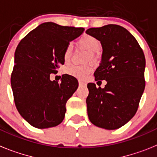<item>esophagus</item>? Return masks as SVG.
<instances>
[{"label": "esophagus", "mask_w": 157, "mask_h": 157, "mask_svg": "<svg viewBox=\"0 0 157 157\" xmlns=\"http://www.w3.org/2000/svg\"><path fill=\"white\" fill-rule=\"evenodd\" d=\"M79 85H80V86H84V85H85V83L83 82V81H79Z\"/></svg>", "instance_id": "1"}]
</instances>
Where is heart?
Returning a JSON list of instances; mask_svg holds the SVG:
<instances>
[{
  "label": "heart",
  "instance_id": "obj_1",
  "mask_svg": "<svg viewBox=\"0 0 157 157\" xmlns=\"http://www.w3.org/2000/svg\"><path fill=\"white\" fill-rule=\"evenodd\" d=\"M78 44L83 47L84 48L89 52V58L91 60H95L97 56L95 52H97L101 47V44L100 40L95 36L89 35V34H85L78 40ZM72 49V45L71 44H68L64 50L63 58L64 62L67 63L70 59L71 52ZM92 70L91 65H70L66 68L67 74L74 76L76 78L80 80H85L87 76L90 73Z\"/></svg>",
  "mask_w": 157,
  "mask_h": 157
}]
</instances>
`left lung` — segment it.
Returning a JSON list of instances; mask_svg holds the SVG:
<instances>
[{
	"label": "left lung",
	"mask_w": 157,
	"mask_h": 157,
	"mask_svg": "<svg viewBox=\"0 0 157 157\" xmlns=\"http://www.w3.org/2000/svg\"><path fill=\"white\" fill-rule=\"evenodd\" d=\"M101 43L103 52L95 81H106L104 89L89 83L86 99L89 121L99 128L113 130L134 117L145 87V57L129 32L122 26L107 25L86 30Z\"/></svg>",
	"instance_id": "left-lung-1"
}]
</instances>
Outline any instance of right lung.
<instances>
[{
  "label": "right lung",
  "mask_w": 157,
  "mask_h": 157,
  "mask_svg": "<svg viewBox=\"0 0 157 157\" xmlns=\"http://www.w3.org/2000/svg\"><path fill=\"white\" fill-rule=\"evenodd\" d=\"M84 30L45 22L18 44L11 74L12 89L18 112L32 126L48 128L64 120L66 102L78 88V81L68 74L63 75L61 83L52 81L50 74L57 73L64 63L67 45Z\"/></svg>",
  "instance_id": "right-lung-1"
}]
</instances>
